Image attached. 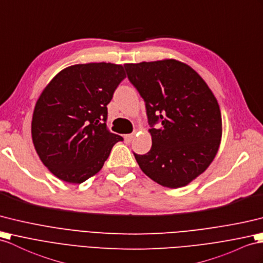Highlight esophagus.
Wrapping results in <instances>:
<instances>
[{"label":"esophagus","mask_w":263,"mask_h":263,"mask_svg":"<svg viewBox=\"0 0 263 263\" xmlns=\"http://www.w3.org/2000/svg\"><path fill=\"white\" fill-rule=\"evenodd\" d=\"M134 137H135V133L133 134H128V135H125V142L128 144V143H132V140L134 139Z\"/></svg>","instance_id":"obj_1"}]
</instances>
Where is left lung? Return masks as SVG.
<instances>
[{"mask_svg": "<svg viewBox=\"0 0 263 263\" xmlns=\"http://www.w3.org/2000/svg\"><path fill=\"white\" fill-rule=\"evenodd\" d=\"M145 101L152 148L135 158L145 174L168 189L186 186L213 162L221 144L219 102L193 68L175 59L126 63Z\"/></svg>", "mask_w": 263, "mask_h": 263, "instance_id": "8db88e82", "label": "left lung"}]
</instances>
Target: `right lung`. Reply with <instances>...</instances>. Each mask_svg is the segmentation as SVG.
I'll return each mask as SVG.
<instances>
[{
    "instance_id": "right-lung-1",
    "label": "right lung",
    "mask_w": 263,
    "mask_h": 263,
    "mask_svg": "<svg viewBox=\"0 0 263 263\" xmlns=\"http://www.w3.org/2000/svg\"><path fill=\"white\" fill-rule=\"evenodd\" d=\"M125 77L121 65L79 63L62 69L42 90L32 116V142L43 165L59 180L87 181L123 140L108 132L106 119L107 105Z\"/></svg>"
}]
</instances>
